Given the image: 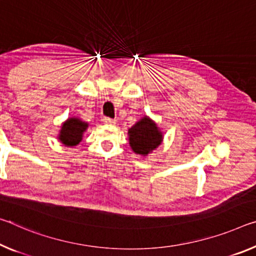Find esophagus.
<instances>
[{
	"label": "esophagus",
	"mask_w": 256,
	"mask_h": 256,
	"mask_svg": "<svg viewBox=\"0 0 256 256\" xmlns=\"http://www.w3.org/2000/svg\"><path fill=\"white\" fill-rule=\"evenodd\" d=\"M102 122L104 124H108V125H114L116 124V120H112V118H109V117H104V118L102 120Z\"/></svg>",
	"instance_id": "1"
}]
</instances>
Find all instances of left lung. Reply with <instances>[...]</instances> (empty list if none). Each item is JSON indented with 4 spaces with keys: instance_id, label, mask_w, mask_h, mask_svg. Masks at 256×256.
Here are the masks:
<instances>
[{
    "instance_id": "8db88e82",
    "label": "left lung",
    "mask_w": 256,
    "mask_h": 256,
    "mask_svg": "<svg viewBox=\"0 0 256 256\" xmlns=\"http://www.w3.org/2000/svg\"><path fill=\"white\" fill-rule=\"evenodd\" d=\"M128 144L133 152L142 157L158 148L163 142V132L158 128L155 120L149 116H144L132 128L128 130Z\"/></svg>"
}]
</instances>
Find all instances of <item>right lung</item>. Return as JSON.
<instances>
[{
  "label": "right lung",
  "mask_w": 256,
  "mask_h": 256,
  "mask_svg": "<svg viewBox=\"0 0 256 256\" xmlns=\"http://www.w3.org/2000/svg\"><path fill=\"white\" fill-rule=\"evenodd\" d=\"M88 128V124L80 117H70L62 124L58 140L66 147H75L83 139L84 132Z\"/></svg>",
  "instance_id": "obj_1"
}]
</instances>
